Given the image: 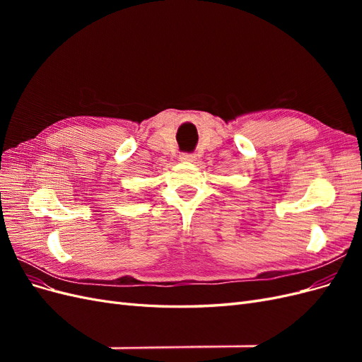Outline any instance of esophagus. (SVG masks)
<instances>
[{
    "label": "esophagus",
    "instance_id": "34e87169",
    "mask_svg": "<svg viewBox=\"0 0 362 362\" xmlns=\"http://www.w3.org/2000/svg\"><path fill=\"white\" fill-rule=\"evenodd\" d=\"M180 160L185 161V163H193L196 160V156L194 154H181Z\"/></svg>",
    "mask_w": 362,
    "mask_h": 362
}]
</instances>
